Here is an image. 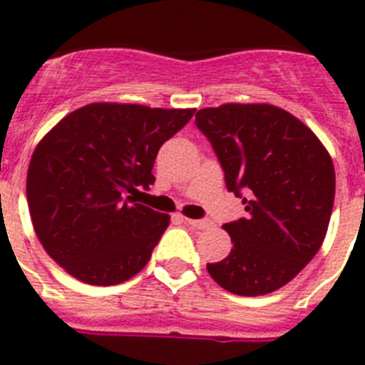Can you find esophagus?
<instances>
[{
  "label": "esophagus",
  "instance_id": "esophagus-1",
  "mask_svg": "<svg viewBox=\"0 0 365 365\" xmlns=\"http://www.w3.org/2000/svg\"><path fill=\"white\" fill-rule=\"evenodd\" d=\"M182 221L188 225V227L195 228V230H205V228L210 227V221H205V219H182Z\"/></svg>",
  "mask_w": 365,
  "mask_h": 365
}]
</instances>
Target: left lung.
<instances>
[{
	"mask_svg": "<svg viewBox=\"0 0 365 365\" xmlns=\"http://www.w3.org/2000/svg\"><path fill=\"white\" fill-rule=\"evenodd\" d=\"M214 148L228 192L247 217L225 222L230 254L206 269L237 296H261L291 282L320 250L334 202V166L324 144L285 109L225 104L195 115Z\"/></svg>",
	"mask_w": 365,
	"mask_h": 365,
	"instance_id": "1",
	"label": "left lung"
}]
</instances>
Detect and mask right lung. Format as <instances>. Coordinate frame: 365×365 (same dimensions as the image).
I'll return each mask as SVG.
<instances>
[{
	"label": "right lung",
	"mask_w": 365,
	"mask_h": 365,
	"mask_svg": "<svg viewBox=\"0 0 365 365\" xmlns=\"http://www.w3.org/2000/svg\"><path fill=\"white\" fill-rule=\"evenodd\" d=\"M195 109L89 104L58 122L32 153L27 202L51 257L89 285H117L146 267L170 215L135 201L160 146Z\"/></svg>",
	"instance_id": "1"
}]
</instances>
